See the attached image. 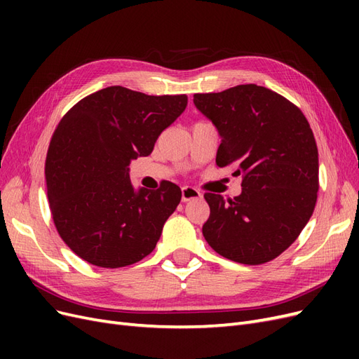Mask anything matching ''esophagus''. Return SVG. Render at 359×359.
<instances>
[{
  "label": "esophagus",
  "instance_id": "obj_1",
  "mask_svg": "<svg viewBox=\"0 0 359 359\" xmlns=\"http://www.w3.org/2000/svg\"><path fill=\"white\" fill-rule=\"evenodd\" d=\"M181 193H182V201H184V202H189V201H191V199H199V198H202V193H201L198 189L190 187V186H184V187L181 189Z\"/></svg>",
  "mask_w": 359,
  "mask_h": 359
}]
</instances>
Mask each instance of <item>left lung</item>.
<instances>
[{"label": "left lung", "mask_w": 359, "mask_h": 359, "mask_svg": "<svg viewBox=\"0 0 359 359\" xmlns=\"http://www.w3.org/2000/svg\"><path fill=\"white\" fill-rule=\"evenodd\" d=\"M193 102L222 136L217 166L233 165L243 175L240 196L203 194L210 205L205 240L233 262H269L297 240L316 206L319 157L307 118L255 83L194 94Z\"/></svg>", "instance_id": "left-lung-1"}]
</instances>
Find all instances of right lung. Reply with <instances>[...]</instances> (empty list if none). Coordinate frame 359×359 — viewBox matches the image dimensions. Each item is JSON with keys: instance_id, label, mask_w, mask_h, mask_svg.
I'll list each match as a JSON object with an SVG mask.
<instances>
[{"instance_id": "right-lung-1", "label": "right lung", "mask_w": 359, "mask_h": 359, "mask_svg": "<svg viewBox=\"0 0 359 359\" xmlns=\"http://www.w3.org/2000/svg\"><path fill=\"white\" fill-rule=\"evenodd\" d=\"M186 106V94L107 86L61 118L46 156L48 199L60 236L81 259L121 268L156 248L181 189L163 181L157 190L136 191L128 165L153 153L160 133Z\"/></svg>"}]
</instances>
